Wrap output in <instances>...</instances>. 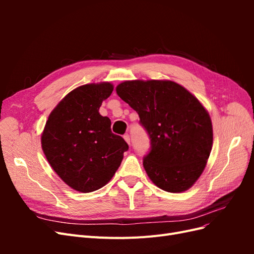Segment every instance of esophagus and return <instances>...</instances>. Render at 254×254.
Listing matches in <instances>:
<instances>
[{"label": "esophagus", "instance_id": "obj_1", "mask_svg": "<svg viewBox=\"0 0 254 254\" xmlns=\"http://www.w3.org/2000/svg\"><path fill=\"white\" fill-rule=\"evenodd\" d=\"M124 140L128 143V144H130V135L128 134V133H126V134H124Z\"/></svg>", "mask_w": 254, "mask_h": 254}]
</instances>
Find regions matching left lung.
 Segmentation results:
<instances>
[{
	"instance_id": "left-lung-1",
	"label": "left lung",
	"mask_w": 254,
	"mask_h": 254,
	"mask_svg": "<svg viewBox=\"0 0 254 254\" xmlns=\"http://www.w3.org/2000/svg\"><path fill=\"white\" fill-rule=\"evenodd\" d=\"M118 95L139 114L150 139L143 165L161 190L181 193L202 174L213 144L211 118L200 102L171 80H129Z\"/></svg>"
}]
</instances>
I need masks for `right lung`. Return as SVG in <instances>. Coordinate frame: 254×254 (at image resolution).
Wrapping results in <instances>:
<instances>
[{
  "instance_id": "add662e5",
  "label": "right lung",
  "mask_w": 254,
  "mask_h": 254,
  "mask_svg": "<svg viewBox=\"0 0 254 254\" xmlns=\"http://www.w3.org/2000/svg\"><path fill=\"white\" fill-rule=\"evenodd\" d=\"M112 91L110 82L74 89L51 112L41 135L42 149L53 170L81 193L108 183L128 150L125 140L112 133L110 119L98 112Z\"/></svg>"
}]
</instances>
